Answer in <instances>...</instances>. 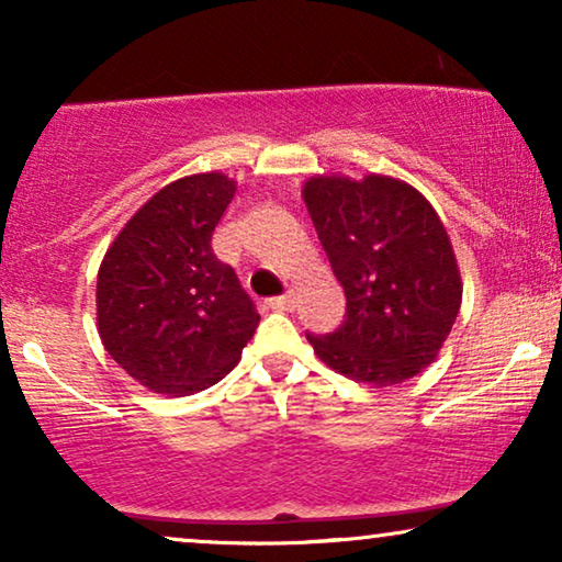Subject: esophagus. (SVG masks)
Segmentation results:
<instances>
[{"label":"esophagus","instance_id":"34e87169","mask_svg":"<svg viewBox=\"0 0 562 562\" xmlns=\"http://www.w3.org/2000/svg\"><path fill=\"white\" fill-rule=\"evenodd\" d=\"M268 310H276V312H294V306H296V299H294V294H283V296H273V299H268Z\"/></svg>","mask_w":562,"mask_h":562}]
</instances>
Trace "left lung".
<instances>
[{"instance_id": "left-lung-1", "label": "left lung", "mask_w": 562, "mask_h": 562, "mask_svg": "<svg viewBox=\"0 0 562 562\" xmlns=\"http://www.w3.org/2000/svg\"><path fill=\"white\" fill-rule=\"evenodd\" d=\"M302 196L348 299L335 333L306 335L317 358L375 389L435 363L463 286L432 204L409 183L379 173L363 181L312 176Z\"/></svg>"}]
</instances>
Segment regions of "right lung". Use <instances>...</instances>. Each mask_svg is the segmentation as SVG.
I'll return each instance as SVG.
<instances>
[{
  "instance_id": "1",
  "label": "right lung",
  "mask_w": 562,
  "mask_h": 562,
  "mask_svg": "<svg viewBox=\"0 0 562 562\" xmlns=\"http://www.w3.org/2000/svg\"><path fill=\"white\" fill-rule=\"evenodd\" d=\"M235 189L220 171L168 183L130 217L99 266L104 350L153 394L214 386L256 333V304L212 250Z\"/></svg>"
}]
</instances>
